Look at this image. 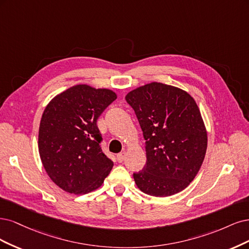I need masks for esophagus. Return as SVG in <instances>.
I'll use <instances>...</instances> for the list:
<instances>
[{"label":"esophagus","mask_w":249,"mask_h":249,"mask_svg":"<svg viewBox=\"0 0 249 249\" xmlns=\"http://www.w3.org/2000/svg\"><path fill=\"white\" fill-rule=\"evenodd\" d=\"M125 157H126V153L125 152H123V153H119L118 155H117V160L119 162H123L124 160H125Z\"/></svg>","instance_id":"obj_1"}]
</instances>
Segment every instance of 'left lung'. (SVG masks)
<instances>
[{
	"instance_id": "left-lung-1",
	"label": "left lung",
	"mask_w": 249,
	"mask_h": 249,
	"mask_svg": "<svg viewBox=\"0 0 249 249\" xmlns=\"http://www.w3.org/2000/svg\"><path fill=\"white\" fill-rule=\"evenodd\" d=\"M125 99L146 141V164L133 174L136 186L160 197L185 189L198 173L207 150V131L195 99L161 83L140 87Z\"/></svg>"
}]
</instances>
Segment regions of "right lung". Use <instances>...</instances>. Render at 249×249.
Returning <instances> with one entry per match:
<instances>
[{
	"label": "right lung",
	"instance_id": "obj_1",
	"mask_svg": "<svg viewBox=\"0 0 249 249\" xmlns=\"http://www.w3.org/2000/svg\"><path fill=\"white\" fill-rule=\"evenodd\" d=\"M117 99L115 92L77 85L55 96L40 121L38 148L45 172L69 194L102 185L114 162L103 153L97 119Z\"/></svg>",
	"mask_w": 249,
	"mask_h": 249
}]
</instances>
